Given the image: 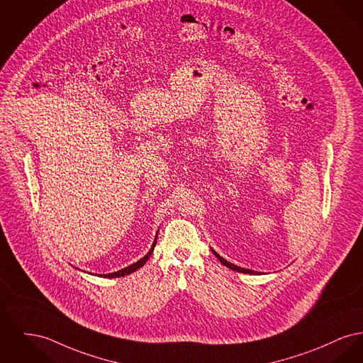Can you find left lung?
Here are the masks:
<instances>
[{
  "label": "left lung",
  "mask_w": 363,
  "mask_h": 363,
  "mask_svg": "<svg viewBox=\"0 0 363 363\" xmlns=\"http://www.w3.org/2000/svg\"><path fill=\"white\" fill-rule=\"evenodd\" d=\"M215 256L220 260V263L222 264H225L226 267H229V269H232V270H235V272H238V273H245V274H259V273H256L254 270H248V269H244V267H238V266H235L233 263H229L228 260H225L222 256L218 255L215 251H213Z\"/></svg>",
  "instance_id": "obj_1"
}]
</instances>
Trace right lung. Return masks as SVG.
I'll return each mask as SVG.
<instances>
[{"mask_svg": "<svg viewBox=\"0 0 363 363\" xmlns=\"http://www.w3.org/2000/svg\"><path fill=\"white\" fill-rule=\"evenodd\" d=\"M156 238H157V235H156ZM156 238H155V241H153V244H152V248H150V252H148L147 255L144 256L143 259H140V260H138V262H135L134 264H130L128 267H125V269H122V270H119V272H115V273H111V274H103V276H100V277H125V276H128V274L134 273V272H135V270H138L140 267H143V266L147 263V260L150 259V256L152 255V252H153V248H155V245H156Z\"/></svg>", "mask_w": 363, "mask_h": 363, "instance_id": "obj_1", "label": "right lung"}]
</instances>
